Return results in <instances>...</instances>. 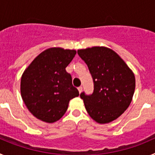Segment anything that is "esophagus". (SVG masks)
<instances>
[{
    "label": "esophagus",
    "mask_w": 155,
    "mask_h": 155,
    "mask_svg": "<svg viewBox=\"0 0 155 155\" xmlns=\"http://www.w3.org/2000/svg\"><path fill=\"white\" fill-rule=\"evenodd\" d=\"M78 91H79V93H81V91H82V89H83V87H82L81 86H80V87H79L78 88Z\"/></svg>",
    "instance_id": "34e87169"
}]
</instances>
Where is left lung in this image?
Wrapping results in <instances>:
<instances>
[{"label": "left lung", "mask_w": 155, "mask_h": 155, "mask_svg": "<svg viewBox=\"0 0 155 155\" xmlns=\"http://www.w3.org/2000/svg\"><path fill=\"white\" fill-rule=\"evenodd\" d=\"M78 54L87 65L94 82L92 94L80 95L86 110L98 124H109L131 103L136 85L134 72L116 52L105 46L78 50Z\"/></svg>", "instance_id": "1"}]
</instances>
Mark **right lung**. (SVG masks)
I'll use <instances>...</instances> for the list:
<instances>
[{"instance_id":"1","label":"right lung","mask_w":155,"mask_h":155,"mask_svg":"<svg viewBox=\"0 0 155 155\" xmlns=\"http://www.w3.org/2000/svg\"><path fill=\"white\" fill-rule=\"evenodd\" d=\"M74 50L52 47L37 56L21 78V95L30 113L52 124L62 117L70 100L79 95L66 68L76 54Z\"/></svg>"}]
</instances>
